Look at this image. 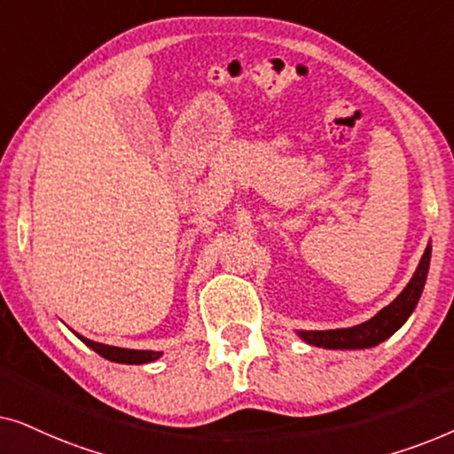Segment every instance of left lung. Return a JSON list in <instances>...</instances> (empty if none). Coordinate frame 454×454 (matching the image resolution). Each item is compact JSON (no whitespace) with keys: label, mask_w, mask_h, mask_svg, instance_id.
I'll return each mask as SVG.
<instances>
[{"label":"left lung","mask_w":454,"mask_h":454,"mask_svg":"<svg viewBox=\"0 0 454 454\" xmlns=\"http://www.w3.org/2000/svg\"><path fill=\"white\" fill-rule=\"evenodd\" d=\"M432 246L427 244L424 256H421L418 270L413 272L411 281L407 287L396 295L395 301H390L387 308H382L374 318L351 328H334V331H300V337L309 345L325 347V349H368L382 340H387L390 334L399 331L405 325V320L418 306L421 291H424L427 269H430Z\"/></svg>","instance_id":"obj_1"}]
</instances>
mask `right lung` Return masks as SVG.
<instances>
[{"mask_svg": "<svg viewBox=\"0 0 454 454\" xmlns=\"http://www.w3.org/2000/svg\"><path fill=\"white\" fill-rule=\"evenodd\" d=\"M82 339L84 345H89L92 351H97L98 356H103L105 359H109V362H117V364H134V365H140V364H148V362H154V359H159L163 353L160 351H140V349H121V347H111V345H103V343H95V340L86 339V337H80Z\"/></svg>", "mask_w": 454, "mask_h": 454, "instance_id": "obj_1", "label": "right lung"}]
</instances>
